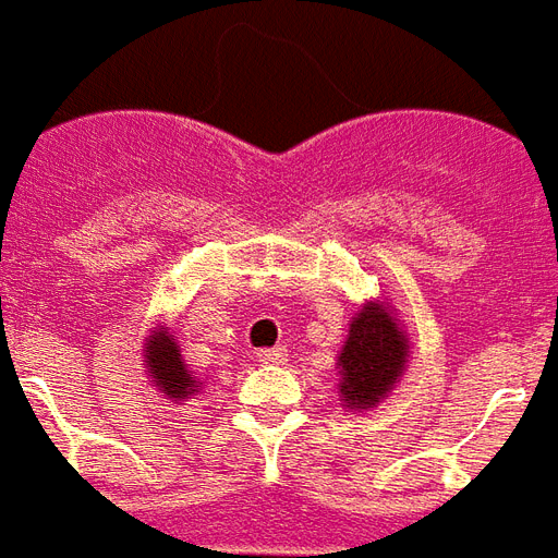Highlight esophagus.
Segmentation results:
<instances>
[{"mask_svg":"<svg viewBox=\"0 0 558 558\" xmlns=\"http://www.w3.org/2000/svg\"><path fill=\"white\" fill-rule=\"evenodd\" d=\"M283 355H287V350H283V347H268V350L256 352V362H259V364H280V362H283Z\"/></svg>","mask_w":558,"mask_h":558,"instance_id":"1","label":"esophagus"}]
</instances>
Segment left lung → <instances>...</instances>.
Segmentation results:
<instances>
[{
	"instance_id": "8db88e82",
	"label": "left lung",
	"mask_w": 558,
	"mask_h": 558,
	"mask_svg": "<svg viewBox=\"0 0 558 558\" xmlns=\"http://www.w3.org/2000/svg\"><path fill=\"white\" fill-rule=\"evenodd\" d=\"M410 359V338L386 302H367L352 316L338 355V391L347 410H374L398 386Z\"/></svg>"
}]
</instances>
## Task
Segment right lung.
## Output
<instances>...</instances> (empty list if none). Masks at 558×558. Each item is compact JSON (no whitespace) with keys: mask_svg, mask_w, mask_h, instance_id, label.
Listing matches in <instances>:
<instances>
[{"mask_svg":"<svg viewBox=\"0 0 558 558\" xmlns=\"http://www.w3.org/2000/svg\"><path fill=\"white\" fill-rule=\"evenodd\" d=\"M143 355H146V367L151 383L158 386V391L163 398L170 400H184L194 398V391H199L203 383H196V376L187 371V364L182 359V350L179 343L172 340L170 331H151L146 338V347H143Z\"/></svg>","mask_w":558,"mask_h":558,"instance_id":"1","label":"right lung"}]
</instances>
